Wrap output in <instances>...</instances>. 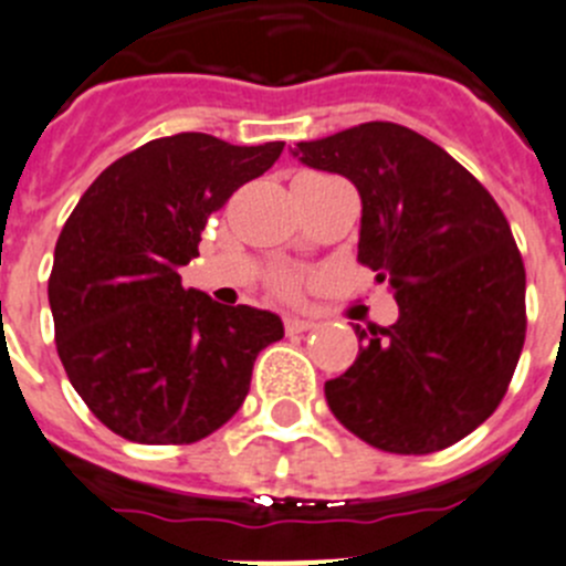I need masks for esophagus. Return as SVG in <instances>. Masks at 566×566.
<instances>
[{
  "instance_id": "1",
  "label": "esophagus",
  "mask_w": 566,
  "mask_h": 566,
  "mask_svg": "<svg viewBox=\"0 0 566 566\" xmlns=\"http://www.w3.org/2000/svg\"><path fill=\"white\" fill-rule=\"evenodd\" d=\"M310 328H315L312 321H304V317H284V332L287 334H304Z\"/></svg>"
}]
</instances>
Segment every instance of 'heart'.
Wrapping results in <instances>:
<instances>
[{
    "label": "heart",
    "mask_w": 566,
    "mask_h": 566,
    "mask_svg": "<svg viewBox=\"0 0 566 566\" xmlns=\"http://www.w3.org/2000/svg\"><path fill=\"white\" fill-rule=\"evenodd\" d=\"M279 290H282L284 295L298 293V276H295V273H284V276L279 279Z\"/></svg>",
    "instance_id": "obj_1"
}]
</instances>
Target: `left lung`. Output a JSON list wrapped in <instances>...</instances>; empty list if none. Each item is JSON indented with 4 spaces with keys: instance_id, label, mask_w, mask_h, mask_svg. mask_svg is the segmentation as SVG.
<instances>
[{
    "instance_id": "obj_1",
    "label": "left lung",
    "mask_w": 566,
    "mask_h": 566,
    "mask_svg": "<svg viewBox=\"0 0 566 566\" xmlns=\"http://www.w3.org/2000/svg\"><path fill=\"white\" fill-rule=\"evenodd\" d=\"M350 179L359 256L398 301L392 326H354L356 361L326 381L328 409L387 453H434L506 395L525 343V268L490 190L429 137L389 120L293 149Z\"/></svg>"
}]
</instances>
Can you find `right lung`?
<instances>
[{
    "instance_id": "right-lung-1",
    "label": "right lung",
    "mask_w": 566,
    "mask_h": 566,
    "mask_svg": "<svg viewBox=\"0 0 566 566\" xmlns=\"http://www.w3.org/2000/svg\"><path fill=\"white\" fill-rule=\"evenodd\" d=\"M284 144L232 146L205 132L157 137L104 168L54 245L49 306L69 381L118 437L190 446L243 406L279 315L185 290L201 229Z\"/></svg>"
}]
</instances>
